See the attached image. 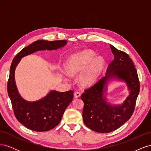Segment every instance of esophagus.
Instances as JSON below:
<instances>
[{
  "instance_id": "1",
  "label": "esophagus",
  "mask_w": 151,
  "mask_h": 151,
  "mask_svg": "<svg viewBox=\"0 0 151 151\" xmlns=\"http://www.w3.org/2000/svg\"><path fill=\"white\" fill-rule=\"evenodd\" d=\"M74 96L76 98H78L81 96V93L79 92V91H76V92L74 93Z\"/></svg>"
}]
</instances>
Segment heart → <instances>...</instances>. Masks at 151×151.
Returning a JSON list of instances; mask_svg holds the SVG:
<instances>
[{"label":"heart","instance_id":"1","mask_svg":"<svg viewBox=\"0 0 151 151\" xmlns=\"http://www.w3.org/2000/svg\"><path fill=\"white\" fill-rule=\"evenodd\" d=\"M95 56L96 54L91 50L73 54L67 62L68 74L74 76L83 71L80 75L81 83L86 86L92 85L98 79L104 64L101 57Z\"/></svg>","mask_w":151,"mask_h":151}]
</instances>
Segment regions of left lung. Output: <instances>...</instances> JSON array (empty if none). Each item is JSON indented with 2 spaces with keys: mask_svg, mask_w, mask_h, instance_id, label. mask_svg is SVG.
Segmentation results:
<instances>
[{
  "mask_svg": "<svg viewBox=\"0 0 151 151\" xmlns=\"http://www.w3.org/2000/svg\"><path fill=\"white\" fill-rule=\"evenodd\" d=\"M114 60L107 68L106 75L81 95L84 102L83 112L84 124L98 133H108L116 130L129 120L134 113L139 93L140 83L134 62L125 52L110 45ZM125 81L129 95L120 105L108 104L104 95L106 84L111 78Z\"/></svg>",
  "mask_w": 151,
  "mask_h": 151,
  "instance_id": "8db88e82",
  "label": "left lung"
}]
</instances>
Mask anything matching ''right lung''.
Wrapping results in <instances>:
<instances>
[{"label":"right lung","instance_id":"obj_1","mask_svg":"<svg viewBox=\"0 0 151 151\" xmlns=\"http://www.w3.org/2000/svg\"><path fill=\"white\" fill-rule=\"evenodd\" d=\"M67 41L38 40L25 47L13 58L7 82V92L15 116L28 129L36 132L48 131L60 122L65 110L73 99L72 90L66 92L51 91L38 101L29 102L22 98L17 89L15 70L21 58L39 50H53L63 47Z\"/></svg>","mask_w":151,"mask_h":151}]
</instances>
